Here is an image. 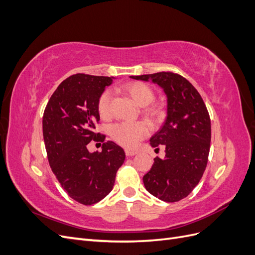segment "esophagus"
<instances>
[{
	"instance_id": "obj_1",
	"label": "esophagus",
	"mask_w": 255,
	"mask_h": 255,
	"mask_svg": "<svg viewBox=\"0 0 255 255\" xmlns=\"http://www.w3.org/2000/svg\"><path fill=\"white\" fill-rule=\"evenodd\" d=\"M137 154V151H134V150H126V155L127 156H134Z\"/></svg>"
}]
</instances>
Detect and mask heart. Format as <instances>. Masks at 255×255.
Instances as JSON below:
<instances>
[{
    "instance_id": "b5f03b06",
    "label": "heart",
    "mask_w": 255,
    "mask_h": 255,
    "mask_svg": "<svg viewBox=\"0 0 255 255\" xmlns=\"http://www.w3.org/2000/svg\"><path fill=\"white\" fill-rule=\"evenodd\" d=\"M122 89L139 106L149 105L154 100V97H155L154 91L148 85L140 82L126 84ZM111 103L112 91H103L98 100V112L101 117H109L111 114ZM145 112L152 116V117L157 115V111L154 107H148V109H145ZM149 127L142 121L118 122L115 123L111 128V135L114 138V140L128 149L135 148L140 140L149 135Z\"/></svg>"
}]
</instances>
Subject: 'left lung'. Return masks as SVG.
Listing matches in <instances>:
<instances>
[{"label": "left lung", "mask_w": 255, "mask_h": 255, "mask_svg": "<svg viewBox=\"0 0 255 255\" xmlns=\"http://www.w3.org/2000/svg\"><path fill=\"white\" fill-rule=\"evenodd\" d=\"M129 78L151 80L167 96V118L150 139L153 148L164 144L166 155L154 158L143 184L154 197L177 202L194 190L205 171L211 145L210 115L198 90L180 74L168 71Z\"/></svg>", "instance_id": "left-lung-1"}]
</instances>
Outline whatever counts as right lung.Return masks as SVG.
<instances>
[{"label":"right lung","instance_id":"add662e5","mask_svg":"<svg viewBox=\"0 0 255 255\" xmlns=\"http://www.w3.org/2000/svg\"><path fill=\"white\" fill-rule=\"evenodd\" d=\"M113 79L78 73L61 82L45 106L43 139L53 173L68 196L84 205L101 201L112 191L116 173L126 159L121 146L96 133L98 100ZM103 152L90 153L91 140Z\"/></svg>","mask_w":255,"mask_h":255}]
</instances>
